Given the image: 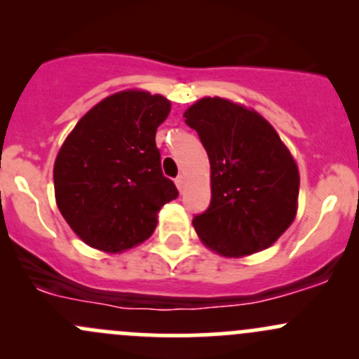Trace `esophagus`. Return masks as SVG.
Masks as SVG:
<instances>
[{
  "mask_svg": "<svg viewBox=\"0 0 359 359\" xmlns=\"http://www.w3.org/2000/svg\"><path fill=\"white\" fill-rule=\"evenodd\" d=\"M175 186H177V189H179V193H184V187H186V179H184L182 175H179L175 179Z\"/></svg>",
  "mask_w": 359,
  "mask_h": 359,
  "instance_id": "1",
  "label": "esophagus"
}]
</instances>
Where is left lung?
<instances>
[{
  "label": "left lung",
  "mask_w": 359,
  "mask_h": 359,
  "mask_svg": "<svg viewBox=\"0 0 359 359\" xmlns=\"http://www.w3.org/2000/svg\"><path fill=\"white\" fill-rule=\"evenodd\" d=\"M210 159L212 201L193 219L198 238L222 257L269 248L299 208V166L276 130L252 107L203 97L184 112Z\"/></svg>",
  "instance_id": "left-lung-1"
}]
</instances>
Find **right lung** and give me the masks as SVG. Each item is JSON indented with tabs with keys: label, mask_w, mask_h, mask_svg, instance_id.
<instances>
[{
	"label": "right lung",
	"mask_w": 359,
	"mask_h": 359,
	"mask_svg": "<svg viewBox=\"0 0 359 359\" xmlns=\"http://www.w3.org/2000/svg\"><path fill=\"white\" fill-rule=\"evenodd\" d=\"M172 104L146 90H123L92 107L55 158L60 213L88 247L121 253L144 243L163 205L179 196L161 172L158 126Z\"/></svg>",
	"instance_id": "add662e5"
}]
</instances>
